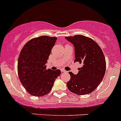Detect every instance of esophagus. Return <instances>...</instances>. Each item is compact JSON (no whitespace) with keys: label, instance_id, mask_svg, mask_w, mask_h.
<instances>
[{"label":"esophagus","instance_id":"1","mask_svg":"<svg viewBox=\"0 0 121 121\" xmlns=\"http://www.w3.org/2000/svg\"><path fill=\"white\" fill-rule=\"evenodd\" d=\"M61 71L62 73H65V72H66V71H65V69H61Z\"/></svg>","mask_w":121,"mask_h":121}]
</instances>
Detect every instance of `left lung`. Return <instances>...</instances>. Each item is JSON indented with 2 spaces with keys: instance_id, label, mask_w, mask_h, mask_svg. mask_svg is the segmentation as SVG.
I'll return each mask as SVG.
<instances>
[{
  "instance_id": "1",
  "label": "left lung",
  "mask_w": 121,
  "mask_h": 121,
  "mask_svg": "<svg viewBox=\"0 0 121 121\" xmlns=\"http://www.w3.org/2000/svg\"><path fill=\"white\" fill-rule=\"evenodd\" d=\"M74 46V62L82 64L75 75L69 72L71 78L67 82L68 90L75 94L82 95L94 91L104 77L106 61L102 50L91 38L82 35L65 37Z\"/></svg>"
}]
</instances>
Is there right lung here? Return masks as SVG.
Listing matches in <instances>:
<instances>
[{
    "mask_svg": "<svg viewBox=\"0 0 121 121\" xmlns=\"http://www.w3.org/2000/svg\"><path fill=\"white\" fill-rule=\"evenodd\" d=\"M56 40V37L47 36L34 38L24 45L19 54V79L26 91L35 97H42L50 92L61 74L60 69H47L46 65Z\"/></svg>",
    "mask_w": 121,
    "mask_h": 121,
    "instance_id": "right-lung-1",
    "label": "right lung"
}]
</instances>
